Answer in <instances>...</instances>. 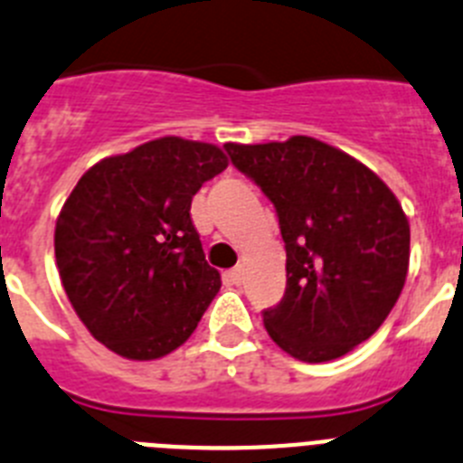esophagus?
Wrapping results in <instances>:
<instances>
[{"instance_id":"34e87169","label":"esophagus","mask_w":463,"mask_h":463,"mask_svg":"<svg viewBox=\"0 0 463 463\" xmlns=\"http://www.w3.org/2000/svg\"><path fill=\"white\" fill-rule=\"evenodd\" d=\"M222 280L227 282V285H241L243 273H241V269H229V271L222 273Z\"/></svg>"}]
</instances>
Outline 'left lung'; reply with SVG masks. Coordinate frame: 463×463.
<instances>
[{
	"mask_svg": "<svg viewBox=\"0 0 463 463\" xmlns=\"http://www.w3.org/2000/svg\"><path fill=\"white\" fill-rule=\"evenodd\" d=\"M273 203L288 285L264 310L269 336L301 362H329L373 336L408 273L411 227L371 169L310 137L224 146Z\"/></svg>",
	"mask_w": 463,
	"mask_h": 463,
	"instance_id": "left-lung-1",
	"label": "left lung"
}]
</instances>
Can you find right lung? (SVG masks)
Masks as SVG:
<instances>
[{
	"instance_id": "right-lung-1",
	"label": "right lung",
	"mask_w": 463,
	"mask_h": 463,
	"mask_svg": "<svg viewBox=\"0 0 463 463\" xmlns=\"http://www.w3.org/2000/svg\"><path fill=\"white\" fill-rule=\"evenodd\" d=\"M227 169L211 143L165 137L85 171L55 227L64 292L83 325L127 359L192 336L220 289L190 218L192 196Z\"/></svg>"
}]
</instances>
